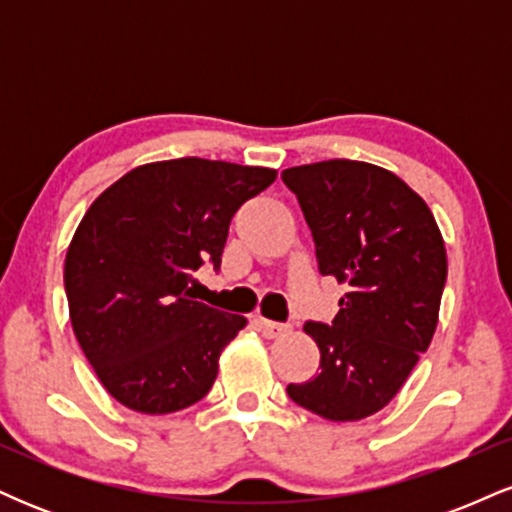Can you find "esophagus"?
I'll return each mask as SVG.
<instances>
[{
  "instance_id": "34e87169",
  "label": "esophagus",
  "mask_w": 512,
  "mask_h": 512,
  "mask_svg": "<svg viewBox=\"0 0 512 512\" xmlns=\"http://www.w3.org/2000/svg\"><path fill=\"white\" fill-rule=\"evenodd\" d=\"M257 325H260L264 337H269V339L284 337V334L289 332V327L286 325H279V322H272V320H264V317H257Z\"/></svg>"
}]
</instances>
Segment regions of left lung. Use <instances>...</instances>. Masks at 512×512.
<instances>
[{
	"instance_id": "obj_1",
	"label": "left lung",
	"mask_w": 512,
	"mask_h": 512,
	"mask_svg": "<svg viewBox=\"0 0 512 512\" xmlns=\"http://www.w3.org/2000/svg\"><path fill=\"white\" fill-rule=\"evenodd\" d=\"M317 264L349 286L332 325L305 322L320 373L286 392L330 421H361L402 390L438 325L448 257L428 204L392 170L332 158L281 173Z\"/></svg>"
}]
</instances>
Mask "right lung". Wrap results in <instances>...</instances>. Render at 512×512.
I'll use <instances>...</instances> for the list:
<instances>
[{"mask_svg": "<svg viewBox=\"0 0 512 512\" xmlns=\"http://www.w3.org/2000/svg\"><path fill=\"white\" fill-rule=\"evenodd\" d=\"M274 180V168L173 158L129 170L88 207L64 260L69 320L127 409L173 414L211 390L248 320L195 301L192 274L219 267L233 214Z\"/></svg>", "mask_w": 512, "mask_h": 512, "instance_id": "1", "label": "right lung"}]
</instances>
